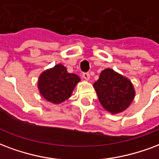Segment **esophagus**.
Returning <instances> with one entry per match:
<instances>
[{
    "label": "esophagus",
    "mask_w": 159,
    "mask_h": 159,
    "mask_svg": "<svg viewBox=\"0 0 159 159\" xmlns=\"http://www.w3.org/2000/svg\"><path fill=\"white\" fill-rule=\"evenodd\" d=\"M83 76L84 77V79L89 80V78H90V74L89 72H83Z\"/></svg>",
    "instance_id": "esophagus-1"
}]
</instances>
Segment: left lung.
I'll return each instance as SVG.
<instances>
[{"mask_svg":"<svg viewBox=\"0 0 159 159\" xmlns=\"http://www.w3.org/2000/svg\"><path fill=\"white\" fill-rule=\"evenodd\" d=\"M93 87L102 106L112 114L124 111L135 96L130 80L112 69L103 70Z\"/></svg>","mask_w":159,"mask_h":159,"instance_id":"obj_1","label":"left lung"}]
</instances>
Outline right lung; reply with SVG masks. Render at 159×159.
<instances>
[{
	"mask_svg": "<svg viewBox=\"0 0 159 159\" xmlns=\"http://www.w3.org/2000/svg\"><path fill=\"white\" fill-rule=\"evenodd\" d=\"M80 81L76 74L68 73L66 68L59 64L43 71L39 79V90L45 99L60 103L70 98L71 92Z\"/></svg>",
	"mask_w": 159,
	"mask_h": 159,
	"instance_id": "1",
	"label": "right lung"
}]
</instances>
